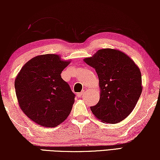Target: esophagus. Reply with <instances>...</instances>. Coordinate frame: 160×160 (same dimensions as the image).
Here are the masks:
<instances>
[{"label": "esophagus", "mask_w": 160, "mask_h": 160, "mask_svg": "<svg viewBox=\"0 0 160 160\" xmlns=\"http://www.w3.org/2000/svg\"><path fill=\"white\" fill-rule=\"evenodd\" d=\"M83 92H84V91H83ZM81 92L78 93L77 95H77L78 98H81V97H82V96L83 95V93H84V92Z\"/></svg>", "instance_id": "esophagus-1"}]
</instances>
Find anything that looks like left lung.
I'll use <instances>...</instances> for the list:
<instances>
[{"instance_id":"obj_1","label":"left lung","mask_w":160,"mask_h":160,"mask_svg":"<svg viewBox=\"0 0 160 160\" xmlns=\"http://www.w3.org/2000/svg\"><path fill=\"white\" fill-rule=\"evenodd\" d=\"M84 61L95 69L100 98L91 111L102 122L116 124L134 109L142 92L141 73L130 57L113 49H100Z\"/></svg>"}]
</instances>
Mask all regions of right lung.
Returning <instances> with one entry per match:
<instances>
[{
  "label": "right lung",
  "mask_w": 160,
  "mask_h": 160,
  "mask_svg": "<svg viewBox=\"0 0 160 160\" xmlns=\"http://www.w3.org/2000/svg\"><path fill=\"white\" fill-rule=\"evenodd\" d=\"M70 62L58 54H43L26 62L17 76L14 87L19 106L39 125L54 128L71 113L75 95L60 75Z\"/></svg>",
  "instance_id": "1"
}]
</instances>
